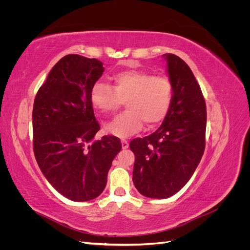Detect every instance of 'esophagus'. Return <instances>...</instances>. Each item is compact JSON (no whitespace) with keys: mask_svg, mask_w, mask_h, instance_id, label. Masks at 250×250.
<instances>
[{"mask_svg":"<svg viewBox=\"0 0 250 250\" xmlns=\"http://www.w3.org/2000/svg\"><path fill=\"white\" fill-rule=\"evenodd\" d=\"M121 143H122V148L123 149H127L128 147H129V144H128V142L126 140H122V142H121Z\"/></svg>","mask_w":250,"mask_h":250,"instance_id":"1","label":"esophagus"}]
</instances>
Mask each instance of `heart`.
I'll return each instance as SVG.
<instances>
[{
    "mask_svg": "<svg viewBox=\"0 0 250 250\" xmlns=\"http://www.w3.org/2000/svg\"><path fill=\"white\" fill-rule=\"evenodd\" d=\"M113 85L96 82L89 100L102 115L118 110L126 101L127 110L107 124L106 129L118 138H129L142 130L144 123L152 128L167 117L173 101V83L169 77L129 70L117 73Z\"/></svg>",
    "mask_w": 250,
    "mask_h": 250,
    "instance_id": "obj_1",
    "label": "heart"
}]
</instances>
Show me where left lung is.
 I'll return each mask as SVG.
<instances>
[{
	"mask_svg": "<svg viewBox=\"0 0 250 250\" xmlns=\"http://www.w3.org/2000/svg\"><path fill=\"white\" fill-rule=\"evenodd\" d=\"M174 94L171 108L152 134L137 138L133 184L150 198H168L192 177L206 148L207 106L193 72L183 59L165 54Z\"/></svg>",
	"mask_w": 250,
	"mask_h": 250,
	"instance_id": "1",
	"label": "left lung"
}]
</instances>
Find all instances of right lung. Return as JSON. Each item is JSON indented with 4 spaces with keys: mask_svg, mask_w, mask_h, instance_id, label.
Masks as SVG:
<instances>
[{
    "mask_svg": "<svg viewBox=\"0 0 250 250\" xmlns=\"http://www.w3.org/2000/svg\"><path fill=\"white\" fill-rule=\"evenodd\" d=\"M103 72L100 60L66 55L52 67L33 104L36 162L51 186L73 201L92 200L103 192L122 148L113 135L93 142L100 125L89 93Z\"/></svg>",
    "mask_w": 250,
    "mask_h": 250,
    "instance_id": "obj_1",
    "label": "right lung"
}]
</instances>
